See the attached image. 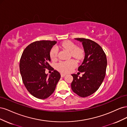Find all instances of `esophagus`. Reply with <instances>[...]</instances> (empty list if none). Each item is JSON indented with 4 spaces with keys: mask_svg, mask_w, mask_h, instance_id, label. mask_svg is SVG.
I'll return each mask as SVG.
<instances>
[{
    "mask_svg": "<svg viewBox=\"0 0 127 127\" xmlns=\"http://www.w3.org/2000/svg\"><path fill=\"white\" fill-rule=\"evenodd\" d=\"M66 75V74H64V73H61V76L62 77H64Z\"/></svg>",
    "mask_w": 127,
    "mask_h": 127,
    "instance_id": "esophagus-1",
    "label": "esophagus"
}]
</instances>
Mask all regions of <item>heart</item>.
I'll list each match as a JSON object with an SVG mask.
<instances>
[{"label": "heart", "mask_w": 127, "mask_h": 127, "mask_svg": "<svg viewBox=\"0 0 127 127\" xmlns=\"http://www.w3.org/2000/svg\"><path fill=\"white\" fill-rule=\"evenodd\" d=\"M61 47L67 49L70 52L71 56L77 59H81L83 56V51L81 49L76 48V45L70 41H65L61 44ZM58 49L56 46H54L50 51V57L52 60H55L58 56ZM76 66V63L74 60H69L67 61H60L57 64L56 68L57 70L61 72H68L71 71L73 68Z\"/></svg>", "instance_id": "b5f03b06"}]
</instances>
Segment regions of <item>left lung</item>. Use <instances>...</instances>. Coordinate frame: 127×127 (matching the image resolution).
Listing matches in <instances>:
<instances>
[{
    "label": "left lung",
    "instance_id": "8db88e82",
    "mask_svg": "<svg viewBox=\"0 0 127 127\" xmlns=\"http://www.w3.org/2000/svg\"><path fill=\"white\" fill-rule=\"evenodd\" d=\"M82 42L85 58L78 70L83 72L82 77L72 74V91L82 97H87L96 91L105 76L107 59L101 47L95 42L84 38H76Z\"/></svg>",
    "mask_w": 127,
    "mask_h": 127
}]
</instances>
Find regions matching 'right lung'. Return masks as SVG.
Wrapping results in <instances>:
<instances>
[{"label": "right lung", "instance_id": "obj_1", "mask_svg": "<svg viewBox=\"0 0 127 127\" xmlns=\"http://www.w3.org/2000/svg\"><path fill=\"white\" fill-rule=\"evenodd\" d=\"M56 43L48 40L34 42L25 49L21 58L20 69L23 82L29 93L37 98L49 97L60 78L57 70H53L49 76L45 72V69L51 68L50 51Z\"/></svg>", "mask_w": 127, "mask_h": 127}]
</instances>
